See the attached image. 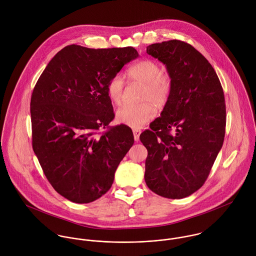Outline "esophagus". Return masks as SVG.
I'll return each instance as SVG.
<instances>
[{"mask_svg":"<svg viewBox=\"0 0 256 256\" xmlns=\"http://www.w3.org/2000/svg\"><path fill=\"white\" fill-rule=\"evenodd\" d=\"M133 134H134V139L136 142L139 141L140 139V134H141V130H138V129H135L133 130Z\"/></svg>","mask_w":256,"mask_h":256,"instance_id":"esophagus-1","label":"esophagus"}]
</instances>
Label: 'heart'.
Returning a JSON list of instances; mask_svg holds the SVG:
<instances>
[{"instance_id":"heart-1","label":"heart","mask_w":256,"mask_h":256,"mask_svg":"<svg viewBox=\"0 0 256 256\" xmlns=\"http://www.w3.org/2000/svg\"><path fill=\"white\" fill-rule=\"evenodd\" d=\"M130 80L143 84L141 102L139 106H124L116 113L117 120L134 129H140L152 120L156 114V106H162L168 100L172 92V78L166 72L162 71L160 66L154 60H141L127 70ZM124 82L119 74L113 76L106 86L110 100L120 104L123 98Z\"/></svg>"}]
</instances>
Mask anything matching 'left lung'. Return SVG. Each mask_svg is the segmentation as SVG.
I'll return each mask as SVG.
<instances>
[{
    "mask_svg": "<svg viewBox=\"0 0 256 256\" xmlns=\"http://www.w3.org/2000/svg\"><path fill=\"white\" fill-rule=\"evenodd\" d=\"M146 53L166 65L172 92L160 117L140 135L148 150L145 182L160 196L182 199L202 187L222 146L224 92L212 65L190 44L164 41Z\"/></svg>",
    "mask_w": 256,
    "mask_h": 256,
    "instance_id": "1",
    "label": "left lung"
}]
</instances>
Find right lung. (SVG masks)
Returning <instances> with one entry per match:
<instances>
[{
    "instance_id": "right-lung-1",
    "label": "right lung",
    "mask_w": 256,
    "mask_h": 256,
    "mask_svg": "<svg viewBox=\"0 0 256 256\" xmlns=\"http://www.w3.org/2000/svg\"><path fill=\"white\" fill-rule=\"evenodd\" d=\"M139 57L133 47L92 49L68 45L41 74L30 100L32 148L53 188L74 203L106 194L134 144L130 127H110V78Z\"/></svg>"
}]
</instances>
